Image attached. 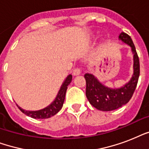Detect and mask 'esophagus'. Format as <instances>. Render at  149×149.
<instances>
[{"label": "esophagus", "instance_id": "esophagus-1", "mask_svg": "<svg viewBox=\"0 0 149 149\" xmlns=\"http://www.w3.org/2000/svg\"><path fill=\"white\" fill-rule=\"evenodd\" d=\"M80 69H79V68H76L74 70H73V72H72V75L73 76H78V75L80 74Z\"/></svg>", "mask_w": 149, "mask_h": 149}]
</instances>
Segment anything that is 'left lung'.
Masks as SVG:
<instances>
[{
	"instance_id": "8db88e82",
	"label": "left lung",
	"mask_w": 149,
	"mask_h": 149,
	"mask_svg": "<svg viewBox=\"0 0 149 149\" xmlns=\"http://www.w3.org/2000/svg\"><path fill=\"white\" fill-rule=\"evenodd\" d=\"M119 39L132 48L134 54V73L132 79L124 86L118 89L107 87L100 83L93 75L86 73V96L90 104L97 110L102 111H110L120 108L128 103L133 96L140 74L139 58L132 39L127 34L121 32Z\"/></svg>"
}]
</instances>
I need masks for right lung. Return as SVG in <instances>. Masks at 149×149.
I'll list each match as a JSON object with an SVG mask.
<instances>
[{
	"label": "right lung",
	"instance_id": "obj_1",
	"mask_svg": "<svg viewBox=\"0 0 149 149\" xmlns=\"http://www.w3.org/2000/svg\"><path fill=\"white\" fill-rule=\"evenodd\" d=\"M72 81V75H69L65 81L63 82L62 86L60 87V90L58 91V93L56 96V99L50 105L45 107V108L39 110V111H25L21 108L18 107L20 111H22V113L26 114L29 117H31L32 118H36V119H45V118H51L52 116L58 113V111H60L61 108L63 107V103H64V100H65V93H66V90H67V86Z\"/></svg>",
	"mask_w": 149,
	"mask_h": 149
}]
</instances>
